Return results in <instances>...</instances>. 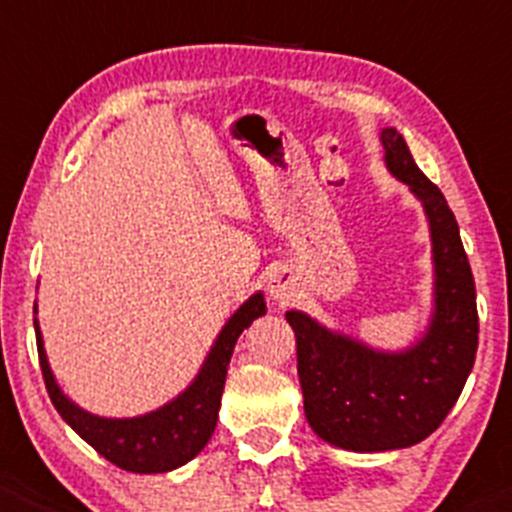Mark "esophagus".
Listing matches in <instances>:
<instances>
[{"instance_id":"1","label":"esophagus","mask_w":512,"mask_h":512,"mask_svg":"<svg viewBox=\"0 0 512 512\" xmlns=\"http://www.w3.org/2000/svg\"><path fill=\"white\" fill-rule=\"evenodd\" d=\"M267 293H270V298L275 303H288L295 293L293 275L285 270H278L275 275H270V280H267Z\"/></svg>"}]
</instances>
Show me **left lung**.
<instances>
[{
	"label": "left lung",
	"mask_w": 512,
	"mask_h": 512,
	"mask_svg": "<svg viewBox=\"0 0 512 512\" xmlns=\"http://www.w3.org/2000/svg\"><path fill=\"white\" fill-rule=\"evenodd\" d=\"M384 164L407 184L432 242V310L409 346L376 348L303 310H288L298 346L305 419L323 442L348 452L404 450L427 439L460 399L477 351L475 280L455 214L422 174L396 128H381Z\"/></svg>",
	"instance_id": "obj_1"
}]
</instances>
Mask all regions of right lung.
Instances as JSON below:
<instances>
[{"label": "right lung", "mask_w": 512, "mask_h": 512, "mask_svg": "<svg viewBox=\"0 0 512 512\" xmlns=\"http://www.w3.org/2000/svg\"><path fill=\"white\" fill-rule=\"evenodd\" d=\"M265 313V295H262V290H257L229 315L191 384L166 404L146 414H138V417H100V414H93L75 404L60 389L55 374H52L40 321L35 318L37 353H40L47 394H50L60 417L108 462H113L121 470L138 472V475L171 472L194 460L212 439L234 343L245 328L252 326V321L262 318Z\"/></svg>", "instance_id": "add662e5"}]
</instances>
